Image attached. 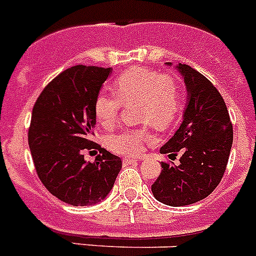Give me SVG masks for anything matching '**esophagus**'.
I'll list each match as a JSON object with an SVG mask.
<instances>
[{
	"instance_id": "1",
	"label": "esophagus",
	"mask_w": 256,
	"mask_h": 256,
	"mask_svg": "<svg viewBox=\"0 0 256 256\" xmlns=\"http://www.w3.org/2000/svg\"><path fill=\"white\" fill-rule=\"evenodd\" d=\"M139 158H124V164H134V162H138Z\"/></svg>"
}]
</instances>
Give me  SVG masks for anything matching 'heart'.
Instances as JSON below:
<instances>
[{"mask_svg":"<svg viewBox=\"0 0 256 256\" xmlns=\"http://www.w3.org/2000/svg\"><path fill=\"white\" fill-rule=\"evenodd\" d=\"M114 96L100 94L94 109L98 121L109 128L118 120L121 105L136 102L138 121L152 124L158 130H165L177 117L181 106V86L173 74H158L147 68H132L122 72L113 83ZM151 132L144 128L122 130L108 138L112 151L124 156H135L143 150Z\"/></svg>","mask_w":256,"mask_h":256,"instance_id":"obj_1","label":"heart"}]
</instances>
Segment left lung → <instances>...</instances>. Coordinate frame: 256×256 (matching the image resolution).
I'll return each mask as SVG.
<instances>
[{
	"instance_id": "left-lung-1",
	"label": "left lung",
	"mask_w": 256,
	"mask_h": 256,
	"mask_svg": "<svg viewBox=\"0 0 256 256\" xmlns=\"http://www.w3.org/2000/svg\"><path fill=\"white\" fill-rule=\"evenodd\" d=\"M176 68L184 76L188 105L181 126L160 154L181 158L178 165L161 162L151 190L161 203L182 207L207 198L220 184L233 144V124L224 98L204 75L188 65Z\"/></svg>"
}]
</instances>
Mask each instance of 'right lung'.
<instances>
[{"label": "right lung", "mask_w": 256, "mask_h": 256, "mask_svg": "<svg viewBox=\"0 0 256 256\" xmlns=\"http://www.w3.org/2000/svg\"><path fill=\"white\" fill-rule=\"evenodd\" d=\"M112 68L76 65L57 75L32 109L28 144L40 181L70 206H92L106 198L122 168L121 158L92 142L94 104ZM86 149H98L94 163Z\"/></svg>", "instance_id": "1"}]
</instances>
